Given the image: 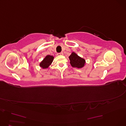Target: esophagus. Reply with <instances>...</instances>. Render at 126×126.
<instances>
[{
	"instance_id": "1",
	"label": "esophagus",
	"mask_w": 126,
	"mask_h": 126,
	"mask_svg": "<svg viewBox=\"0 0 126 126\" xmlns=\"http://www.w3.org/2000/svg\"><path fill=\"white\" fill-rule=\"evenodd\" d=\"M58 56H62V55H63V53L62 52H60V53H58Z\"/></svg>"
}]
</instances>
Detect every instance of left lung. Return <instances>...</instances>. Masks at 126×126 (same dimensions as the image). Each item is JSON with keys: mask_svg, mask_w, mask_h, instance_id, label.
Returning a JSON list of instances; mask_svg holds the SVG:
<instances>
[{"mask_svg": "<svg viewBox=\"0 0 126 126\" xmlns=\"http://www.w3.org/2000/svg\"><path fill=\"white\" fill-rule=\"evenodd\" d=\"M70 63L73 67L81 68L84 66L86 63L85 60L79 57L75 52H72L69 57Z\"/></svg>", "mask_w": 126, "mask_h": 126, "instance_id": "obj_1", "label": "left lung"}]
</instances>
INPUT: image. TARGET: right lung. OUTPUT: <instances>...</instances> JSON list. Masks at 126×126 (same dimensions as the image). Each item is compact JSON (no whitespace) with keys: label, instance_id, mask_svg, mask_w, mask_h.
Wrapping results in <instances>:
<instances>
[{"label":"right lung","instance_id":"add662e5","mask_svg":"<svg viewBox=\"0 0 126 126\" xmlns=\"http://www.w3.org/2000/svg\"><path fill=\"white\" fill-rule=\"evenodd\" d=\"M54 58L52 56L47 55L40 63V66L43 69L47 68L52 62Z\"/></svg>","mask_w":126,"mask_h":126}]
</instances>
